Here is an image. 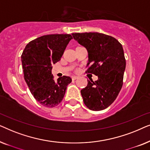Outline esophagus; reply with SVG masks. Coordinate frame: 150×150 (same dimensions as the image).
<instances>
[{
    "mask_svg": "<svg viewBox=\"0 0 150 150\" xmlns=\"http://www.w3.org/2000/svg\"><path fill=\"white\" fill-rule=\"evenodd\" d=\"M78 78H79V77L76 76H71V79H72V80H76Z\"/></svg>",
    "mask_w": 150,
    "mask_h": 150,
    "instance_id": "1",
    "label": "esophagus"
}]
</instances>
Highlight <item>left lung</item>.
<instances>
[{
	"label": "left lung",
	"instance_id": "1",
	"mask_svg": "<svg viewBox=\"0 0 150 150\" xmlns=\"http://www.w3.org/2000/svg\"><path fill=\"white\" fill-rule=\"evenodd\" d=\"M76 41L88 52L86 73L98 76L81 91L84 103L92 110L108 107L117 97L123 85L126 59L122 45L113 37L100 33H72Z\"/></svg>",
	"mask_w": 150,
	"mask_h": 150
}]
</instances>
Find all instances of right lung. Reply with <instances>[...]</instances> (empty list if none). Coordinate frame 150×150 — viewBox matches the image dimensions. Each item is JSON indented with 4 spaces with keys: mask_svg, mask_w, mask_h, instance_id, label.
I'll list each match as a JSON object with an SVG mask.
<instances>
[{
    "mask_svg": "<svg viewBox=\"0 0 150 150\" xmlns=\"http://www.w3.org/2000/svg\"><path fill=\"white\" fill-rule=\"evenodd\" d=\"M71 39L69 34L40 37L28 43L22 54L24 80L37 101L46 107H54L62 101L71 82L66 76L54 81L52 74V65L61 60Z\"/></svg>",
    "mask_w": 150,
    "mask_h": 150,
    "instance_id": "right-lung-1",
    "label": "right lung"
}]
</instances>
